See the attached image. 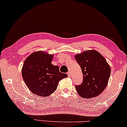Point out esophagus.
<instances>
[{"label": "esophagus", "instance_id": "34e87169", "mask_svg": "<svg viewBox=\"0 0 127 127\" xmlns=\"http://www.w3.org/2000/svg\"><path fill=\"white\" fill-rule=\"evenodd\" d=\"M67 74H68V76L69 77H71V72H68L67 73Z\"/></svg>", "mask_w": 127, "mask_h": 127}]
</instances>
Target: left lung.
Masks as SVG:
<instances>
[{
    "label": "left lung",
    "instance_id": "obj_1",
    "mask_svg": "<svg viewBox=\"0 0 127 127\" xmlns=\"http://www.w3.org/2000/svg\"><path fill=\"white\" fill-rule=\"evenodd\" d=\"M74 57L83 74L82 84L75 86L78 95L84 98L99 95L107 85L111 74L109 64L99 52L94 50H86Z\"/></svg>",
    "mask_w": 127,
    "mask_h": 127
}]
</instances>
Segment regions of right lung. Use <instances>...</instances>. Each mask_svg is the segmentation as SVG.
Listing matches in <instances>:
<instances>
[{"instance_id":"add662e5","label":"right lung","mask_w":127,"mask_h":127,"mask_svg":"<svg viewBox=\"0 0 127 127\" xmlns=\"http://www.w3.org/2000/svg\"><path fill=\"white\" fill-rule=\"evenodd\" d=\"M53 55L43 51L31 54L22 68L24 82L31 92L37 95L48 96L57 89L60 80L68 77L59 72L58 65L51 63Z\"/></svg>"}]
</instances>
